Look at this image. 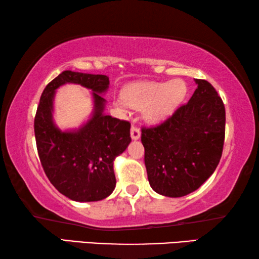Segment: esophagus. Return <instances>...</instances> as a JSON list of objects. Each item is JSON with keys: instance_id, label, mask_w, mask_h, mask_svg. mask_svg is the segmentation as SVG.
<instances>
[{"instance_id": "esophagus-1", "label": "esophagus", "mask_w": 259, "mask_h": 259, "mask_svg": "<svg viewBox=\"0 0 259 259\" xmlns=\"http://www.w3.org/2000/svg\"><path fill=\"white\" fill-rule=\"evenodd\" d=\"M130 134H131V138L134 140H137L140 137V130L138 129V126L136 125H131V129H130Z\"/></svg>"}]
</instances>
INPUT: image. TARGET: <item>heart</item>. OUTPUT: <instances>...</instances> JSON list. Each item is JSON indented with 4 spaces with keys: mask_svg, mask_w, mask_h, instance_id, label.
Returning <instances> with one entry per match:
<instances>
[{
    "mask_svg": "<svg viewBox=\"0 0 259 259\" xmlns=\"http://www.w3.org/2000/svg\"><path fill=\"white\" fill-rule=\"evenodd\" d=\"M187 93L186 83L183 80L170 82L143 81L124 88L123 99H115L116 107L126 106L143 111V116L150 123H159L171 115Z\"/></svg>",
    "mask_w": 259,
    "mask_h": 259,
    "instance_id": "heart-1",
    "label": "heart"
}]
</instances>
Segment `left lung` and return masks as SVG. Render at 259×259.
I'll return each instance as SVG.
<instances>
[{
	"mask_svg": "<svg viewBox=\"0 0 259 259\" xmlns=\"http://www.w3.org/2000/svg\"><path fill=\"white\" fill-rule=\"evenodd\" d=\"M195 83L187 104L161 124L142 129L148 182L170 198L198 190L216 170L224 146V103L208 81Z\"/></svg>",
	"mask_w": 259,
	"mask_h": 259,
	"instance_id": "left-lung-1",
	"label": "left lung"
}]
</instances>
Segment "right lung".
<instances>
[{
    "mask_svg": "<svg viewBox=\"0 0 259 259\" xmlns=\"http://www.w3.org/2000/svg\"><path fill=\"white\" fill-rule=\"evenodd\" d=\"M66 82L90 89L94 97L92 119L77 131L61 132L53 122L55 90ZM109 78L100 74L64 71L43 90L34 120L36 147L43 170L61 194L77 202L99 201L115 188L113 162L131 142L128 121L105 115Z\"/></svg>",
    "mask_w": 259,
    "mask_h": 259,
    "instance_id": "right-lung-1",
    "label": "right lung"
}]
</instances>
